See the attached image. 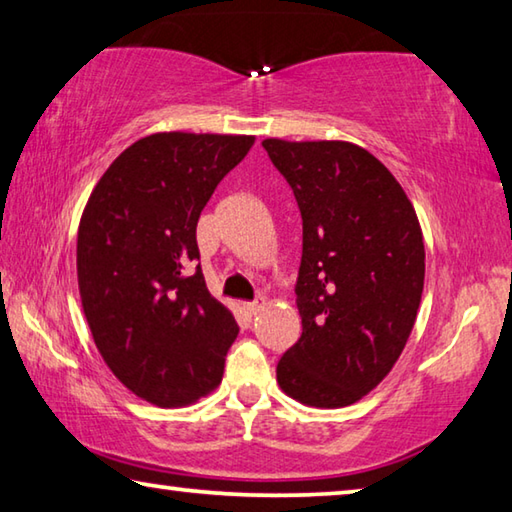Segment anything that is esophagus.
I'll return each instance as SVG.
<instances>
[{
    "instance_id": "esophagus-1",
    "label": "esophagus",
    "mask_w": 512,
    "mask_h": 512,
    "mask_svg": "<svg viewBox=\"0 0 512 512\" xmlns=\"http://www.w3.org/2000/svg\"><path fill=\"white\" fill-rule=\"evenodd\" d=\"M264 306H266V300H264V297H255L253 302H246V304H244V309H246L250 315H257L259 311L264 309Z\"/></svg>"
}]
</instances>
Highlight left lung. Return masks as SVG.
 <instances>
[{"instance_id": "8db88e82", "label": "left lung", "mask_w": 512, "mask_h": 512, "mask_svg": "<svg viewBox=\"0 0 512 512\" xmlns=\"http://www.w3.org/2000/svg\"><path fill=\"white\" fill-rule=\"evenodd\" d=\"M262 145L302 215V336L277 362V383L300 403L345 407L392 371L410 338L425 280L423 232L401 183L362 147Z\"/></svg>"}]
</instances>
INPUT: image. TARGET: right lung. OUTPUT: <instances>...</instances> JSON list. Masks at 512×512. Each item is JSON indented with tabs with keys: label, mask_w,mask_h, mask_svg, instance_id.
Returning a JSON list of instances; mask_svg holds the SVG:
<instances>
[{
	"label": "right lung",
	"mask_w": 512,
	"mask_h": 512,
	"mask_svg": "<svg viewBox=\"0 0 512 512\" xmlns=\"http://www.w3.org/2000/svg\"><path fill=\"white\" fill-rule=\"evenodd\" d=\"M253 136H145L102 174L78 228L91 336L127 389L181 407L221 383L239 327L203 280L197 221Z\"/></svg>",
	"instance_id": "right-lung-1"
}]
</instances>
